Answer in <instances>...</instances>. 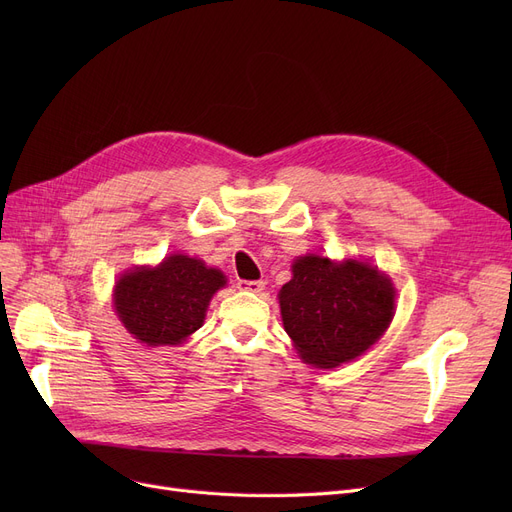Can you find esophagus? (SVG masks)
Masks as SVG:
<instances>
[{
    "label": "esophagus",
    "mask_w": 512,
    "mask_h": 512,
    "mask_svg": "<svg viewBox=\"0 0 512 512\" xmlns=\"http://www.w3.org/2000/svg\"><path fill=\"white\" fill-rule=\"evenodd\" d=\"M238 288L259 294V292L265 288V282H263V280H240V282H238Z\"/></svg>",
    "instance_id": "34e87169"
}]
</instances>
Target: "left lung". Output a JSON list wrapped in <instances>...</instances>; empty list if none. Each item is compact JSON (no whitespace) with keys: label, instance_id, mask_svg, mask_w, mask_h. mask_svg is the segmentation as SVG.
I'll return each instance as SVG.
<instances>
[{"label":"left lung","instance_id":"obj_1","mask_svg":"<svg viewBox=\"0 0 512 512\" xmlns=\"http://www.w3.org/2000/svg\"><path fill=\"white\" fill-rule=\"evenodd\" d=\"M284 330L301 359L332 369L363 355L388 330L396 290L378 267L319 255L297 257L278 294Z\"/></svg>","mask_w":512,"mask_h":512}]
</instances>
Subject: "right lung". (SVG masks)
<instances>
[{
    "label": "right lung",
    "instance_id": "1",
    "mask_svg": "<svg viewBox=\"0 0 512 512\" xmlns=\"http://www.w3.org/2000/svg\"><path fill=\"white\" fill-rule=\"evenodd\" d=\"M226 276L201 259L174 253L157 267H134L114 288V307L124 328L147 346L182 344L197 332L211 297Z\"/></svg>",
    "mask_w": 512,
    "mask_h": 512
}]
</instances>
